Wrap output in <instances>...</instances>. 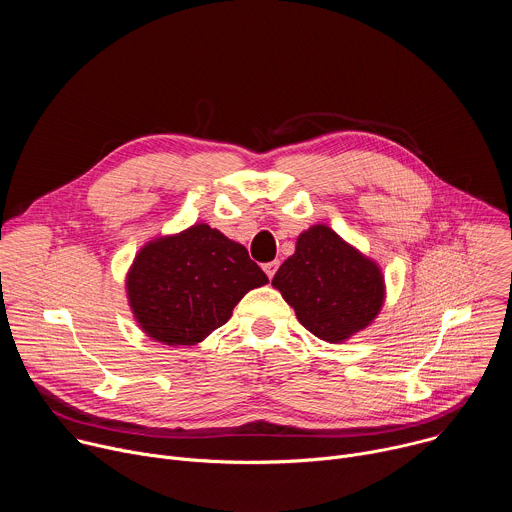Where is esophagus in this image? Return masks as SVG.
<instances>
[{
	"instance_id": "34e87169",
	"label": "esophagus",
	"mask_w": 512,
	"mask_h": 512,
	"mask_svg": "<svg viewBox=\"0 0 512 512\" xmlns=\"http://www.w3.org/2000/svg\"><path fill=\"white\" fill-rule=\"evenodd\" d=\"M277 267H279V261H269V263H265V265H263V269H265V273H267V277H269V279H273V275H275Z\"/></svg>"
}]
</instances>
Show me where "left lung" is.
Listing matches in <instances>:
<instances>
[{
	"label": "left lung",
	"mask_w": 512,
	"mask_h": 512,
	"mask_svg": "<svg viewBox=\"0 0 512 512\" xmlns=\"http://www.w3.org/2000/svg\"><path fill=\"white\" fill-rule=\"evenodd\" d=\"M271 283L300 324L332 344L367 328L385 300L379 265L326 225L298 237L296 253L281 263Z\"/></svg>",
	"instance_id": "obj_1"
}]
</instances>
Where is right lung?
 Returning <instances> with one entry per match:
<instances>
[{"instance_id": "add662e5", "label": "right lung", "mask_w": 512, "mask_h": 512, "mask_svg": "<svg viewBox=\"0 0 512 512\" xmlns=\"http://www.w3.org/2000/svg\"><path fill=\"white\" fill-rule=\"evenodd\" d=\"M269 279L247 249L200 223L150 241L127 273L139 328L170 346H192L227 324L249 289Z\"/></svg>"}]
</instances>
